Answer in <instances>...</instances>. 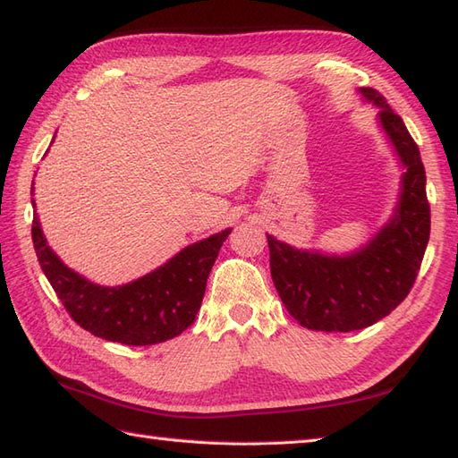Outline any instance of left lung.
Segmentation results:
<instances>
[{
	"mask_svg": "<svg viewBox=\"0 0 458 458\" xmlns=\"http://www.w3.org/2000/svg\"><path fill=\"white\" fill-rule=\"evenodd\" d=\"M406 172L394 216L363 250L345 258L294 250L267 233L271 277L286 310L316 332H355L388 316L416 283L431 212L420 148L377 89L360 88Z\"/></svg>",
	"mask_w": 458,
	"mask_h": 458,
	"instance_id": "8db88e82",
	"label": "left lung"
}]
</instances>
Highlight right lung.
Returning a JSON list of instances; mask_svg holds the SVG:
<instances>
[{
  "mask_svg": "<svg viewBox=\"0 0 458 458\" xmlns=\"http://www.w3.org/2000/svg\"><path fill=\"white\" fill-rule=\"evenodd\" d=\"M30 203L35 207V199ZM230 230L187 246L159 269L123 286L95 284L68 269L48 248L37 212L30 233L40 269L73 322L107 342L154 345L179 335L195 322L208 273Z\"/></svg>",
  "mask_w": 458,
  "mask_h": 458,
  "instance_id": "add662e5",
  "label": "right lung"
}]
</instances>
